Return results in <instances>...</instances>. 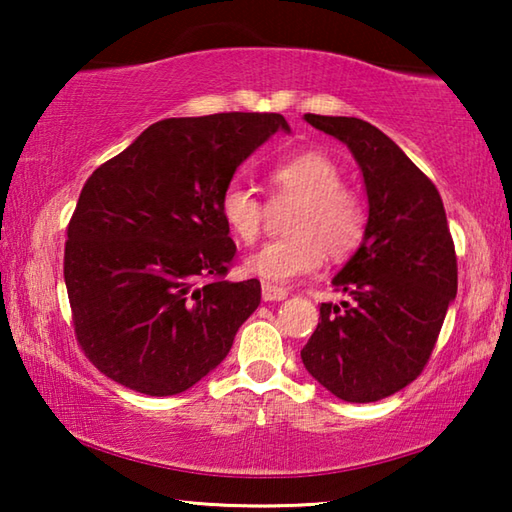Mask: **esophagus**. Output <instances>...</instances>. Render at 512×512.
Returning <instances> with one entry per match:
<instances>
[{"label": "esophagus", "mask_w": 512, "mask_h": 512, "mask_svg": "<svg viewBox=\"0 0 512 512\" xmlns=\"http://www.w3.org/2000/svg\"><path fill=\"white\" fill-rule=\"evenodd\" d=\"M287 296H289L287 289L275 287V284H268V282L262 284V298H264L266 302H280V300H284Z\"/></svg>", "instance_id": "34e87169"}]
</instances>
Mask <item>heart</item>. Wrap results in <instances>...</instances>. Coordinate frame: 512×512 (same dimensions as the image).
<instances>
[{"label":"heart","instance_id":"obj_1","mask_svg":"<svg viewBox=\"0 0 512 512\" xmlns=\"http://www.w3.org/2000/svg\"><path fill=\"white\" fill-rule=\"evenodd\" d=\"M273 205L293 203L284 230L289 237L271 241L246 259V271L266 282H291L309 275L332 257L350 255L361 244L368 214L361 196L343 185V171L323 151H300L268 169ZM219 212L239 244L262 237L268 207L253 189L232 183L223 189Z\"/></svg>","mask_w":512,"mask_h":512}]
</instances>
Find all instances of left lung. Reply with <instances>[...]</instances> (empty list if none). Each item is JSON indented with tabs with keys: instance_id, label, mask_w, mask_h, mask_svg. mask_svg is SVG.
Returning <instances> with one entry per match:
<instances>
[{
	"instance_id": "1",
	"label": "left lung",
	"mask_w": 512,
	"mask_h": 512,
	"mask_svg": "<svg viewBox=\"0 0 512 512\" xmlns=\"http://www.w3.org/2000/svg\"><path fill=\"white\" fill-rule=\"evenodd\" d=\"M348 144L368 194L363 241L332 284L341 307L320 305V323L300 357L309 375L345 402H377L427 366L458 268L436 185L391 137L357 117L305 115Z\"/></svg>"
}]
</instances>
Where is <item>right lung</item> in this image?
<instances>
[{"mask_svg": "<svg viewBox=\"0 0 512 512\" xmlns=\"http://www.w3.org/2000/svg\"><path fill=\"white\" fill-rule=\"evenodd\" d=\"M277 131H291L277 112L162 119L94 169L67 225L63 273L76 341L103 375L167 397L228 357L262 287L225 280L237 246L219 201Z\"/></svg>", "mask_w": 512, "mask_h": 512, "instance_id": "add662e5", "label": "right lung"}]
</instances>
